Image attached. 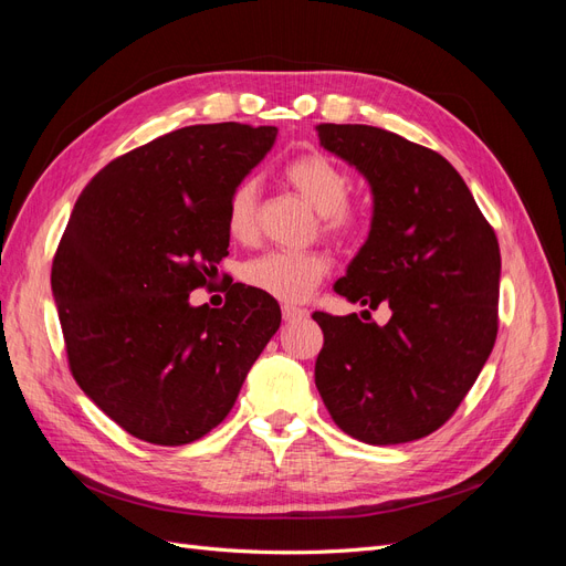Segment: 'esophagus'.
<instances>
[{"label":"esophagus","instance_id":"34e87169","mask_svg":"<svg viewBox=\"0 0 566 566\" xmlns=\"http://www.w3.org/2000/svg\"><path fill=\"white\" fill-rule=\"evenodd\" d=\"M306 316L304 310H300V306H293V304H283V321L285 323H295V321H302Z\"/></svg>","mask_w":566,"mask_h":566}]
</instances>
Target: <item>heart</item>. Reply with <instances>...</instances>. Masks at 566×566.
Returning a JSON list of instances; mask_svg holds the SVG:
<instances>
[{"label": "heart", "mask_w": 566, "mask_h": 566, "mask_svg": "<svg viewBox=\"0 0 566 566\" xmlns=\"http://www.w3.org/2000/svg\"><path fill=\"white\" fill-rule=\"evenodd\" d=\"M285 179L321 214L323 231L352 235L361 227V212L347 202L352 177L345 167L323 153H304L285 167ZM227 229L238 241H250L256 233V184L243 179L227 202ZM331 262L321 252L276 250L254 256L243 269L248 285L283 302H300L328 273Z\"/></svg>", "instance_id": "1"}]
</instances>
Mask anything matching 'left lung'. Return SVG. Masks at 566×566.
I'll return each mask as SVG.
<instances>
[{
  "mask_svg": "<svg viewBox=\"0 0 566 566\" xmlns=\"http://www.w3.org/2000/svg\"><path fill=\"white\" fill-rule=\"evenodd\" d=\"M316 132L373 196L368 238L335 293L391 310L385 325L314 314L325 339L316 387L349 437L373 447L416 441L453 416L493 349L499 241L439 153L368 125Z\"/></svg>",
  "mask_w": 566,
  "mask_h": 566,
  "instance_id": "left-lung-1",
  "label": "left lung"
}]
</instances>
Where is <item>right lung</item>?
<instances>
[{
	"instance_id": "1",
	"label": "right lung",
	"mask_w": 566,
	"mask_h": 566,
	"mask_svg": "<svg viewBox=\"0 0 566 566\" xmlns=\"http://www.w3.org/2000/svg\"><path fill=\"white\" fill-rule=\"evenodd\" d=\"M276 127L193 125L108 163L80 193L51 266L67 361L125 432L191 443L229 416L281 325L276 300L235 285L188 302L229 254L227 202Z\"/></svg>"
}]
</instances>
